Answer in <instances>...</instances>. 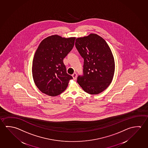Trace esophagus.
<instances>
[{
    "label": "esophagus",
    "mask_w": 148,
    "mask_h": 148,
    "mask_svg": "<svg viewBox=\"0 0 148 148\" xmlns=\"http://www.w3.org/2000/svg\"><path fill=\"white\" fill-rule=\"evenodd\" d=\"M72 77H73V79L75 80L76 79V78H77V74L76 73H73V74H72Z\"/></svg>",
    "instance_id": "obj_1"
}]
</instances>
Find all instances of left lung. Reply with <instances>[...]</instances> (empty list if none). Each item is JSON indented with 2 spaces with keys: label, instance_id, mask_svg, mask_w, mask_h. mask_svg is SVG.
<instances>
[{
  "label": "left lung",
  "instance_id": "8db88e82",
  "mask_svg": "<svg viewBox=\"0 0 148 148\" xmlns=\"http://www.w3.org/2000/svg\"><path fill=\"white\" fill-rule=\"evenodd\" d=\"M75 47L84 62L78 84L89 94L97 95L109 86L114 77V61L106 42L97 34L76 39Z\"/></svg>",
  "mask_w": 148,
  "mask_h": 148
}]
</instances>
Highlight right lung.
Here are the masks:
<instances>
[{
    "label": "right lung",
    "instance_id": "1",
    "mask_svg": "<svg viewBox=\"0 0 148 148\" xmlns=\"http://www.w3.org/2000/svg\"><path fill=\"white\" fill-rule=\"evenodd\" d=\"M75 40L53 35L39 44L33 59L32 72L35 84L42 93L51 97L58 95L73 79L66 73L63 59L73 49Z\"/></svg>",
    "mask_w": 148,
    "mask_h": 148
}]
</instances>
